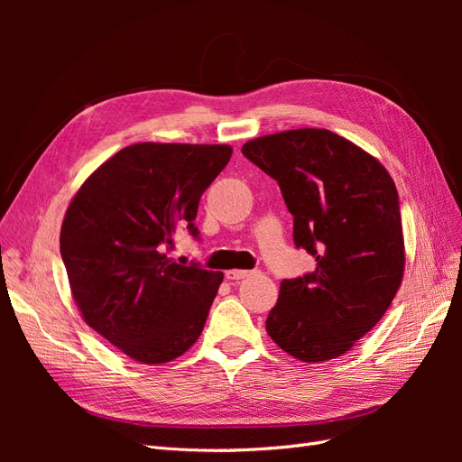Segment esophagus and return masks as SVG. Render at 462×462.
<instances>
[{
    "label": "esophagus",
    "mask_w": 462,
    "mask_h": 462,
    "mask_svg": "<svg viewBox=\"0 0 462 462\" xmlns=\"http://www.w3.org/2000/svg\"><path fill=\"white\" fill-rule=\"evenodd\" d=\"M248 275H253V272H250V270H229V272H226V277L229 279V282H236V279H245Z\"/></svg>",
    "instance_id": "34e87169"
}]
</instances>
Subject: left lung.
<instances>
[{
  "label": "left lung",
  "mask_w": 462,
  "mask_h": 462,
  "mask_svg": "<svg viewBox=\"0 0 462 462\" xmlns=\"http://www.w3.org/2000/svg\"><path fill=\"white\" fill-rule=\"evenodd\" d=\"M243 153L277 180L292 241L316 258L314 272L283 279L265 329L299 360L341 356L383 318L401 285L404 243L393 179L328 129L260 136Z\"/></svg>",
  "instance_id": "8db88e82"
}]
</instances>
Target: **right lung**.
Segmentation results:
<instances>
[{
  "label": "right lung",
  "instance_id": "1",
  "mask_svg": "<svg viewBox=\"0 0 462 462\" xmlns=\"http://www.w3.org/2000/svg\"><path fill=\"white\" fill-rule=\"evenodd\" d=\"M227 144L141 143L119 150L69 206L60 250L87 324L144 365L170 362L197 343L221 272L167 256L194 219L204 190L231 158Z\"/></svg>",
  "mask_w": 462,
  "mask_h": 462
}]
</instances>
